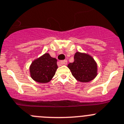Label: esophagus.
<instances>
[{"instance_id":"1","label":"esophagus","mask_w":124,"mask_h":124,"mask_svg":"<svg viewBox=\"0 0 124 124\" xmlns=\"http://www.w3.org/2000/svg\"><path fill=\"white\" fill-rule=\"evenodd\" d=\"M61 63H62V65H67V60L62 61H61Z\"/></svg>"}]
</instances>
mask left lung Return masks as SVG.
I'll return each mask as SVG.
<instances>
[{"instance_id": "left-lung-1", "label": "left lung", "mask_w": 124, "mask_h": 124, "mask_svg": "<svg viewBox=\"0 0 124 124\" xmlns=\"http://www.w3.org/2000/svg\"><path fill=\"white\" fill-rule=\"evenodd\" d=\"M67 67L77 81L88 83L98 75V65L91 55L85 52H77L74 62L68 64Z\"/></svg>"}]
</instances>
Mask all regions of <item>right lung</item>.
I'll list each match as a JSON object with an SVG mask.
<instances>
[{"instance_id":"right-lung-1","label":"right lung","mask_w":124,"mask_h":124,"mask_svg":"<svg viewBox=\"0 0 124 124\" xmlns=\"http://www.w3.org/2000/svg\"><path fill=\"white\" fill-rule=\"evenodd\" d=\"M57 60L45 53L34 59L30 66V77L38 83H48L54 77L57 69Z\"/></svg>"}]
</instances>
